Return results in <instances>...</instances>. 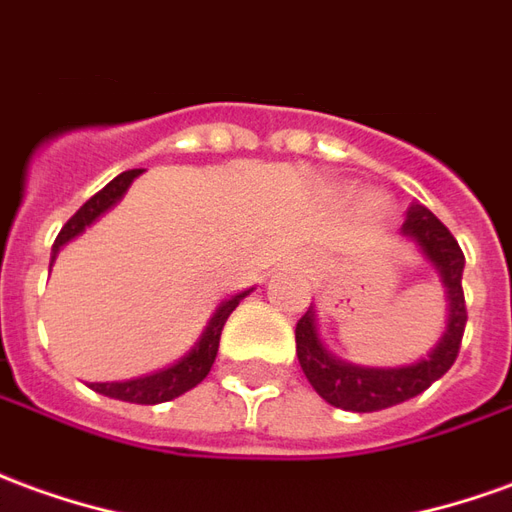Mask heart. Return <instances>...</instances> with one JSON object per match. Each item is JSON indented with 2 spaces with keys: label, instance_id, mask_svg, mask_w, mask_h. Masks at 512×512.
I'll return each mask as SVG.
<instances>
[{
  "label": "heart",
  "instance_id": "1",
  "mask_svg": "<svg viewBox=\"0 0 512 512\" xmlns=\"http://www.w3.org/2000/svg\"><path fill=\"white\" fill-rule=\"evenodd\" d=\"M374 207H377V205H374V202H368V205H366V210H374Z\"/></svg>",
  "mask_w": 512,
  "mask_h": 512
}]
</instances>
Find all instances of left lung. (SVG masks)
Returning a JSON list of instances; mask_svg holds the SVG:
<instances>
[{"instance_id":"left-lung-1","label":"left lung","mask_w":512,"mask_h":512,"mask_svg":"<svg viewBox=\"0 0 512 512\" xmlns=\"http://www.w3.org/2000/svg\"><path fill=\"white\" fill-rule=\"evenodd\" d=\"M402 232L407 238H413L421 246V252L430 257L432 266L441 271L443 288L449 293V327L430 355L413 366L368 368L332 357L324 349V343L318 341L313 313L307 310L305 316L296 321L299 366L318 396L341 410L374 413V410L407 402V399L427 391L435 380H441L460 352L468 321L466 296H463V266H466L463 249L455 241V235L446 230L424 205L410 207Z\"/></svg>"}]
</instances>
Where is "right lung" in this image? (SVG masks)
<instances>
[{
	"instance_id": "right-lung-1",
	"label": "right lung",
	"mask_w": 512,
	"mask_h": 512,
	"mask_svg": "<svg viewBox=\"0 0 512 512\" xmlns=\"http://www.w3.org/2000/svg\"><path fill=\"white\" fill-rule=\"evenodd\" d=\"M138 174H141V169L124 171V174H119L113 182H107L99 194L91 196V199L63 224V230L57 232L55 246H52V260H55V255L60 252V246L66 244V241H71L74 235H80L88 224H94V221L105 213L107 207L116 205ZM246 293L249 291L235 293L232 299L221 302V307L216 310V316L210 318L207 330L202 332L199 343H196L194 349L182 357V360H177L174 366L163 368V371H155V374H146V377H138V380L94 382L91 388H94L96 393H105L110 399H121V402H132V405H160V402H171V399H177V396H182L185 391L196 388V385L210 374V368H213V360H216V352H219V338L221 330H224V321L230 318V313L238 307V302L244 299Z\"/></svg>"
}]
</instances>
